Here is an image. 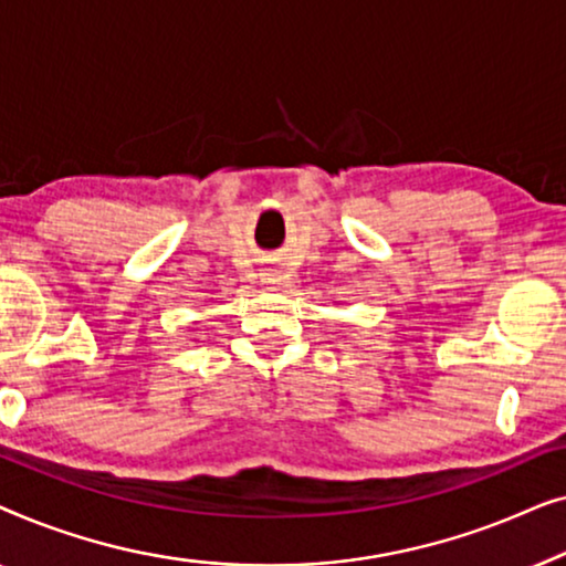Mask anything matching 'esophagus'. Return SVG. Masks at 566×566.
<instances>
[{
    "mask_svg": "<svg viewBox=\"0 0 566 566\" xmlns=\"http://www.w3.org/2000/svg\"><path fill=\"white\" fill-rule=\"evenodd\" d=\"M285 277H289V275H285L283 270H277V268H270V270H265V273H262V281L273 283V285H281Z\"/></svg>",
    "mask_w": 566,
    "mask_h": 566,
    "instance_id": "obj_1",
    "label": "esophagus"
}]
</instances>
